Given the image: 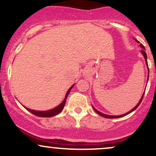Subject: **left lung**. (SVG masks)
<instances>
[{"instance_id": "obj_1", "label": "left lung", "mask_w": 156, "mask_h": 156, "mask_svg": "<svg viewBox=\"0 0 156 156\" xmlns=\"http://www.w3.org/2000/svg\"><path fill=\"white\" fill-rule=\"evenodd\" d=\"M136 41L137 42H139V41H137V40H136ZM139 43H140V42H139ZM140 47L141 48H142L143 49H141V53H142V55H144V59H145V62H146V64H147V67H148V64H147V54H146V53H145V51H144V50H145V48H144V45H143L142 44H140ZM148 69H149V68H148ZM148 78H149V75H148ZM148 78H147V81H148ZM144 94H143V95H142V97H141V100L140 101H139V103H138V104L136 105L135 107H134V108L132 109L131 111H130L129 112H128V113H126V114H122V115H119V116H110V115H107V114H103V113H101V112H98V110H96L95 108H94V107H93V108H94V110L95 111V112L98 113V114H99V115H101V116H102V117H105V118H111V119H114V118H119V117H124V116H126L127 114H130V113H131L132 112H133L134 110H136V109L137 108H138V106H139V105H140V103H141V101H142V99H143V97H144Z\"/></svg>"}]
</instances>
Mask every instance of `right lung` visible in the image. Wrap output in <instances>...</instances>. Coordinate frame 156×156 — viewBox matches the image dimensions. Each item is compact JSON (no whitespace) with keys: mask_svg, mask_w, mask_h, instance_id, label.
Here are the masks:
<instances>
[{"mask_svg":"<svg viewBox=\"0 0 156 156\" xmlns=\"http://www.w3.org/2000/svg\"><path fill=\"white\" fill-rule=\"evenodd\" d=\"M73 85L72 87H70V88L69 89V90L67 91V94H66V96H65V98H64V100L63 101H62V103H61L59 105H58L57 107H55V108L51 109V110H49V111H45V112H41V111H34V110H31V109L29 108H26L27 110L28 111V112H30L31 113H32L33 114H34V115L37 116V117H53V116H55L56 115V114H59V113L62 112V110H63L64 107V105H65V102H66V99H67L68 94H69V92H70L71 89L73 87Z\"/></svg>","mask_w":156,"mask_h":156,"instance_id":"obj_1","label":"right lung"}]
</instances>
